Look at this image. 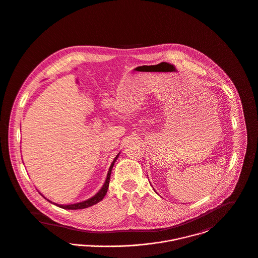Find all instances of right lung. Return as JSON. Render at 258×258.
<instances>
[{
	"label": "right lung",
	"instance_id": "1",
	"mask_svg": "<svg viewBox=\"0 0 258 258\" xmlns=\"http://www.w3.org/2000/svg\"><path fill=\"white\" fill-rule=\"evenodd\" d=\"M118 155H119V154H117V155L114 157V159L112 160V162H111V164H110V166H109V168H108L107 175H106L105 181H104V183H103L102 188H101V189H100V190H99V191H98L94 197H92L91 199H89V200H87V201H84V202H81V203L72 204V205H57V204L52 203L50 200H47V199H46L42 194H41V195H42V196H43V197H44L48 202L52 203V204H53L54 206H58V207H60V208H64V209H73V210H76V209H83V208H87V207H90V206L97 205L98 203H100V202L103 200V198H104V196H105V194H106V191H107L108 184H109V179H110L111 169H112L113 164H114V161L117 159Z\"/></svg>",
	"mask_w": 258,
	"mask_h": 258
}]
</instances>
